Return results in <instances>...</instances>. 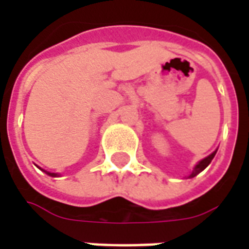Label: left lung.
Listing matches in <instances>:
<instances>
[{"label": "left lung", "instance_id": "1", "mask_svg": "<svg viewBox=\"0 0 249 249\" xmlns=\"http://www.w3.org/2000/svg\"><path fill=\"white\" fill-rule=\"evenodd\" d=\"M214 155H216V152H213V153H211L208 157H205L204 160H201V161L198 162L197 165L195 167V169H193V172L189 175V178H195L196 175H198V173L201 172V171H204L205 168L208 167L209 164H211V161H212V159L214 157Z\"/></svg>", "mask_w": 249, "mask_h": 249}]
</instances>
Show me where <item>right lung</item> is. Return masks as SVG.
Listing matches in <instances>:
<instances>
[{"mask_svg":"<svg viewBox=\"0 0 249 249\" xmlns=\"http://www.w3.org/2000/svg\"><path fill=\"white\" fill-rule=\"evenodd\" d=\"M49 176H56V173H49V172H46Z\"/></svg>","mask_w":249,"mask_h":249,"instance_id":"obj_1","label":"right lung"}]
</instances>
